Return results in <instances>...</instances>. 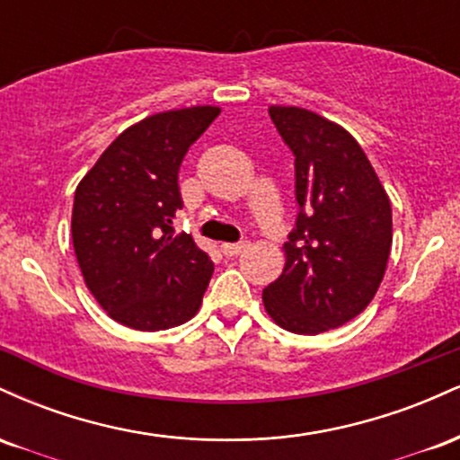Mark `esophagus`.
<instances>
[{"mask_svg":"<svg viewBox=\"0 0 460 460\" xmlns=\"http://www.w3.org/2000/svg\"><path fill=\"white\" fill-rule=\"evenodd\" d=\"M246 248H248V242H237V244H223L220 246V251H223L226 257H235L240 255V252H244Z\"/></svg>","mask_w":460,"mask_h":460,"instance_id":"obj_1","label":"esophagus"}]
</instances>
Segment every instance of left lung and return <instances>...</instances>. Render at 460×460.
<instances>
[{
  "instance_id": "left-lung-1",
  "label": "left lung",
  "mask_w": 460,
  "mask_h": 460,
  "mask_svg": "<svg viewBox=\"0 0 460 460\" xmlns=\"http://www.w3.org/2000/svg\"><path fill=\"white\" fill-rule=\"evenodd\" d=\"M294 153L296 229L285 268L263 289L285 331L318 335L357 318L381 288L392 251V203L358 142L341 125L296 105H270Z\"/></svg>"
}]
</instances>
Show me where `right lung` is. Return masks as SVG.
<instances>
[{
    "instance_id": "obj_1",
    "label": "right lung",
    "mask_w": 460,
    "mask_h": 460,
    "mask_svg": "<svg viewBox=\"0 0 460 460\" xmlns=\"http://www.w3.org/2000/svg\"><path fill=\"white\" fill-rule=\"evenodd\" d=\"M218 114L216 105H192L146 116L79 181L73 248L84 283L119 324L166 331L197 315L214 263L172 220L183 205V155Z\"/></svg>"
}]
</instances>
